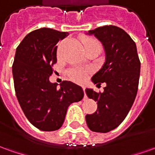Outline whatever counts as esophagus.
Returning <instances> with one entry per match:
<instances>
[{
  "mask_svg": "<svg viewBox=\"0 0 155 155\" xmlns=\"http://www.w3.org/2000/svg\"><path fill=\"white\" fill-rule=\"evenodd\" d=\"M82 89H83V91H84H84H85V87H84V86H82Z\"/></svg>",
  "mask_w": 155,
  "mask_h": 155,
  "instance_id": "34e87169",
  "label": "esophagus"
}]
</instances>
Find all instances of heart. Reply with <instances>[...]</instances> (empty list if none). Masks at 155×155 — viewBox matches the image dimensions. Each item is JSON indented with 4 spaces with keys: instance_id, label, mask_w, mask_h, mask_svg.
<instances>
[{
    "instance_id": "b5f03b06",
    "label": "heart",
    "mask_w": 155,
    "mask_h": 155,
    "mask_svg": "<svg viewBox=\"0 0 155 155\" xmlns=\"http://www.w3.org/2000/svg\"><path fill=\"white\" fill-rule=\"evenodd\" d=\"M84 47H89V46H96V47L101 49V44L98 42L96 40L94 39H89L84 42ZM58 54H61V50L60 47L57 49ZM90 73L89 70H85L84 68L81 67H72L68 71V75L71 78V80L74 82L77 83H82L85 81V79L87 77V75Z\"/></svg>"
}]
</instances>
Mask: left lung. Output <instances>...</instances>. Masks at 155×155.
Segmentation results:
<instances>
[{"label": "left lung", "instance_id": "left-lung-1", "mask_svg": "<svg viewBox=\"0 0 155 155\" xmlns=\"http://www.w3.org/2000/svg\"><path fill=\"white\" fill-rule=\"evenodd\" d=\"M101 41L105 51V62L92 76L94 84L105 83L103 93L92 89L85 92L97 102V110L86 114L89 129L107 133L114 130L125 119L136 97L140 74V61L136 45L123 29L104 25L89 31Z\"/></svg>", "mask_w": 155, "mask_h": 155}]
</instances>
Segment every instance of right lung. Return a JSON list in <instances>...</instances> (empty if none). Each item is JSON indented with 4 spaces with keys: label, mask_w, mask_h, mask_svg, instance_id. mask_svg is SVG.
Returning a JSON list of instances; mask_svg holds the SVG:
<instances>
[{
    "label": "right lung",
    "mask_w": 155,
    "mask_h": 155,
    "mask_svg": "<svg viewBox=\"0 0 155 155\" xmlns=\"http://www.w3.org/2000/svg\"><path fill=\"white\" fill-rule=\"evenodd\" d=\"M68 32L50 28L33 31L16 48L12 74L16 97L25 117L43 131L59 130L64 123L70 104L81 101L84 91L71 81L57 83L49 78L56 61L59 41Z\"/></svg>",
    "instance_id": "1"
}]
</instances>
